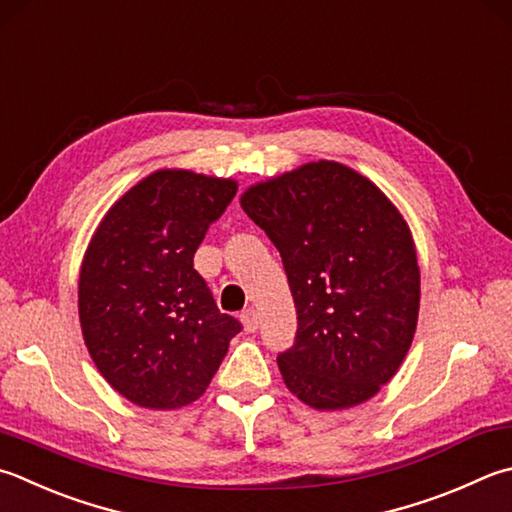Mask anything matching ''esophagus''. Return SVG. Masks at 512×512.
<instances>
[{"label":"esophagus","instance_id":"obj_1","mask_svg":"<svg viewBox=\"0 0 512 512\" xmlns=\"http://www.w3.org/2000/svg\"><path fill=\"white\" fill-rule=\"evenodd\" d=\"M240 321H243L247 332H256L258 330V314H256L254 307H249V310H245L243 314H240Z\"/></svg>","mask_w":512,"mask_h":512}]
</instances>
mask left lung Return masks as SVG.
<instances>
[{
  "instance_id": "8db88e82",
  "label": "left lung",
  "mask_w": 512,
  "mask_h": 512,
  "mask_svg": "<svg viewBox=\"0 0 512 512\" xmlns=\"http://www.w3.org/2000/svg\"><path fill=\"white\" fill-rule=\"evenodd\" d=\"M281 252L296 307L285 385L316 410L368 401L410 350L419 265L406 220L368 178L310 162L240 198Z\"/></svg>"
}]
</instances>
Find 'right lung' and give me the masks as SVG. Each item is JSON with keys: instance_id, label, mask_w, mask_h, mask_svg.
<instances>
[{"instance_id": "right-lung-1", "label": "right lung", "mask_w": 512, "mask_h": 512, "mask_svg": "<svg viewBox=\"0 0 512 512\" xmlns=\"http://www.w3.org/2000/svg\"><path fill=\"white\" fill-rule=\"evenodd\" d=\"M236 189L234 180L156 171L115 202L86 249L84 343L104 379L142 408L196 401L243 330L220 314L194 269L198 245Z\"/></svg>"}]
</instances>
